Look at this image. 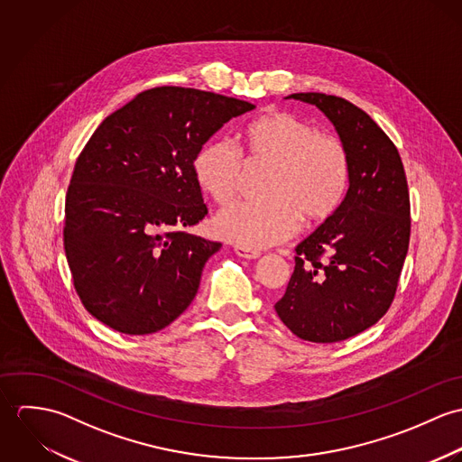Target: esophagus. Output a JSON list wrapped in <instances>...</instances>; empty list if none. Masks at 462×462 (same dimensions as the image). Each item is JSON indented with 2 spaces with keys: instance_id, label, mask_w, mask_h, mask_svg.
<instances>
[{
  "instance_id": "obj_1",
  "label": "esophagus",
  "mask_w": 462,
  "mask_h": 462,
  "mask_svg": "<svg viewBox=\"0 0 462 462\" xmlns=\"http://www.w3.org/2000/svg\"><path fill=\"white\" fill-rule=\"evenodd\" d=\"M235 253H236L240 258H245V260H256V258H260V256H262V253H260V251L245 249V247H240V245H236V247H235Z\"/></svg>"
}]
</instances>
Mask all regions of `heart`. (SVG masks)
I'll return each mask as SVG.
<instances>
[{
  "label": "heart",
  "mask_w": 462,
  "mask_h": 462,
  "mask_svg": "<svg viewBox=\"0 0 462 462\" xmlns=\"http://www.w3.org/2000/svg\"><path fill=\"white\" fill-rule=\"evenodd\" d=\"M245 163L270 165L263 200L236 202L213 218L218 236L262 249L293 236L300 217L322 222L339 208L348 189L350 158L343 142L288 112L270 110L242 132V152L226 138L206 142L194 160L200 189L218 204L238 196Z\"/></svg>",
  "instance_id": "b5f03b06"
}]
</instances>
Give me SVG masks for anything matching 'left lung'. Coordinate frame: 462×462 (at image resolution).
<instances>
[{"instance_id":"1","label":"left lung","mask_w":462,"mask_h":462,"mask_svg":"<svg viewBox=\"0 0 462 462\" xmlns=\"http://www.w3.org/2000/svg\"><path fill=\"white\" fill-rule=\"evenodd\" d=\"M315 105L350 158L348 190L329 218L297 245L295 270L275 302L282 324L313 343H334L377 324L395 299L411 236V204L395 143L350 101L320 92Z\"/></svg>"}]
</instances>
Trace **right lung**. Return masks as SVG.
Wrapping results in <instances>:
<instances>
[{
    "label": "right lung",
    "mask_w": 462,
    "mask_h": 462,
    "mask_svg": "<svg viewBox=\"0 0 462 462\" xmlns=\"http://www.w3.org/2000/svg\"><path fill=\"white\" fill-rule=\"evenodd\" d=\"M253 103L183 87L140 92L79 152L66 196L64 249L85 310L123 334L172 324L222 244L187 227L208 208L199 149Z\"/></svg>",
    "instance_id": "right-lung-1"
}]
</instances>
